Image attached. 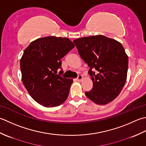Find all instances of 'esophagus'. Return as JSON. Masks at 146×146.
<instances>
[{
	"instance_id": "1",
	"label": "esophagus",
	"mask_w": 146,
	"mask_h": 146,
	"mask_svg": "<svg viewBox=\"0 0 146 146\" xmlns=\"http://www.w3.org/2000/svg\"><path fill=\"white\" fill-rule=\"evenodd\" d=\"M82 78H83L82 76V75H81V74H79V75L78 76V77H77V81H79V82L81 81L82 80Z\"/></svg>"
}]
</instances>
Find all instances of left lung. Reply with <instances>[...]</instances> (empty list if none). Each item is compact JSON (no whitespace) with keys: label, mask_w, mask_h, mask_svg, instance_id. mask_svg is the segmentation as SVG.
I'll return each instance as SVG.
<instances>
[{"label":"left lung","mask_w":146,"mask_h":146,"mask_svg":"<svg viewBox=\"0 0 146 146\" xmlns=\"http://www.w3.org/2000/svg\"><path fill=\"white\" fill-rule=\"evenodd\" d=\"M73 42L90 68L88 73L93 86L85 92L86 97L97 105L110 103L120 94L127 80L129 58L123 46L103 35L77 38Z\"/></svg>","instance_id":"8db88e82"}]
</instances>
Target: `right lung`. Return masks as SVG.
<instances>
[{"instance_id": "right-lung-1", "label": "right lung", "mask_w": 146, "mask_h": 146, "mask_svg": "<svg viewBox=\"0 0 146 146\" xmlns=\"http://www.w3.org/2000/svg\"><path fill=\"white\" fill-rule=\"evenodd\" d=\"M74 44L67 38L46 36L29 44L20 60L22 81L35 102L46 108L60 105L69 96L72 79L57 74L62 69L60 59ZM60 70L59 74H62Z\"/></svg>"}]
</instances>
